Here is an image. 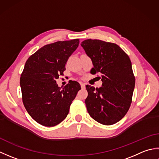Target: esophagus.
Segmentation results:
<instances>
[{"mask_svg": "<svg viewBox=\"0 0 159 159\" xmlns=\"http://www.w3.org/2000/svg\"><path fill=\"white\" fill-rule=\"evenodd\" d=\"M80 87H81V88L84 89L85 87V84L83 83H80Z\"/></svg>", "mask_w": 159, "mask_h": 159, "instance_id": "esophagus-1", "label": "esophagus"}]
</instances>
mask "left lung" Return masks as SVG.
<instances>
[{
  "instance_id": "left-lung-1",
  "label": "left lung",
  "mask_w": 159,
  "mask_h": 159,
  "mask_svg": "<svg viewBox=\"0 0 159 159\" xmlns=\"http://www.w3.org/2000/svg\"><path fill=\"white\" fill-rule=\"evenodd\" d=\"M80 45L92 61L91 73L102 74L100 88L86 85L87 111L100 124H116L129 109L135 85L129 57L114 43L89 39Z\"/></svg>"
}]
</instances>
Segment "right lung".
I'll return each instance as SVG.
<instances>
[{"mask_svg":"<svg viewBox=\"0 0 159 159\" xmlns=\"http://www.w3.org/2000/svg\"><path fill=\"white\" fill-rule=\"evenodd\" d=\"M79 44V39L50 43L26 61L20 80L22 102L31 117L42 126L51 127L61 122L80 89V84L74 80L64 87L56 82Z\"/></svg>","mask_w":159,"mask_h":159,"instance_id":"obj_1","label":"right lung"}]
</instances>
